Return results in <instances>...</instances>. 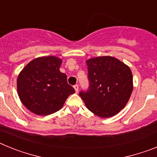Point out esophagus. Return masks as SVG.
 <instances>
[{
	"label": "esophagus",
	"instance_id": "34e87169",
	"mask_svg": "<svg viewBox=\"0 0 157 157\" xmlns=\"http://www.w3.org/2000/svg\"><path fill=\"white\" fill-rule=\"evenodd\" d=\"M74 89H75V90L76 93L78 92V85H75L74 86Z\"/></svg>",
	"mask_w": 157,
	"mask_h": 157
}]
</instances>
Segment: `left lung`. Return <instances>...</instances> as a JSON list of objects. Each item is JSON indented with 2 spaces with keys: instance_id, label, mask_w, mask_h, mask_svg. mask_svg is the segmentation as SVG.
Segmentation results:
<instances>
[{
  "instance_id": "obj_1",
  "label": "left lung",
  "mask_w": 157,
  "mask_h": 157,
  "mask_svg": "<svg viewBox=\"0 0 157 157\" xmlns=\"http://www.w3.org/2000/svg\"><path fill=\"white\" fill-rule=\"evenodd\" d=\"M90 87L80 92L89 110L101 118L115 116L126 106L133 91V75L127 64L109 56L87 59Z\"/></svg>"
}]
</instances>
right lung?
Listing matches in <instances>:
<instances>
[{
	"mask_svg": "<svg viewBox=\"0 0 157 157\" xmlns=\"http://www.w3.org/2000/svg\"><path fill=\"white\" fill-rule=\"evenodd\" d=\"M62 59L54 56L32 59L17 78L19 99L29 111L38 116L57 112L75 93L67 75L59 71Z\"/></svg>",
	"mask_w": 157,
	"mask_h": 157,
	"instance_id": "add662e5",
	"label": "right lung"
}]
</instances>
